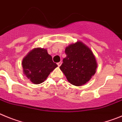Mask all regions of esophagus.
I'll use <instances>...</instances> for the list:
<instances>
[{"label": "esophagus", "mask_w": 122, "mask_h": 122, "mask_svg": "<svg viewBox=\"0 0 122 122\" xmlns=\"http://www.w3.org/2000/svg\"><path fill=\"white\" fill-rule=\"evenodd\" d=\"M61 64H62V62H59L57 63V64H58V67H60V66L61 65Z\"/></svg>", "instance_id": "obj_1"}]
</instances>
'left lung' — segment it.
Returning a JSON list of instances; mask_svg holds the SVG:
<instances>
[{"label":"left lung","mask_w":122,"mask_h":122,"mask_svg":"<svg viewBox=\"0 0 122 122\" xmlns=\"http://www.w3.org/2000/svg\"><path fill=\"white\" fill-rule=\"evenodd\" d=\"M66 57L62 60L61 71L71 84L83 85L94 76L97 67L96 60L91 49L81 41L66 48Z\"/></svg>","instance_id":"8db88e82"}]
</instances>
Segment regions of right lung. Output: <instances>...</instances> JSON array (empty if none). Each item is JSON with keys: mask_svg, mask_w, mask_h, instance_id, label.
<instances>
[{"mask_svg": "<svg viewBox=\"0 0 122 122\" xmlns=\"http://www.w3.org/2000/svg\"><path fill=\"white\" fill-rule=\"evenodd\" d=\"M22 66L24 75L36 84L44 81L50 72L58 67L47 50L42 48H35L30 51L23 59Z\"/></svg>", "mask_w": 122, "mask_h": 122, "instance_id": "right-lung-1", "label": "right lung"}]
</instances>
